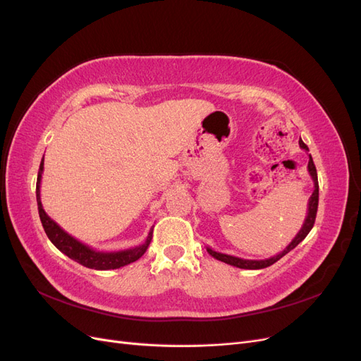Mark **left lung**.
<instances>
[{
    "instance_id": "8db88e82",
    "label": "left lung",
    "mask_w": 361,
    "mask_h": 361,
    "mask_svg": "<svg viewBox=\"0 0 361 361\" xmlns=\"http://www.w3.org/2000/svg\"><path fill=\"white\" fill-rule=\"evenodd\" d=\"M300 147L304 149L305 152H309V147L302 143V140H300ZM309 174L313 180V192L309 199L307 203V215H305V220L302 223V227L300 228V232L295 235V238L290 241V244L281 251V253L268 257V259H260V260H253V259H243V257H236V256H231V255H226V253H220V251H215L211 247H206L207 253H209L212 257H215L216 260H221L227 265H232L236 268H243V269H262V268H267L271 267L272 264H276L277 260H280L283 256L288 255L290 250H293L297 247L302 239L309 235V232L312 231V227L314 224V218H316V212H318V200H319V185H318V173H316V167L313 164L312 155H309V166H307Z\"/></svg>"
}]
</instances>
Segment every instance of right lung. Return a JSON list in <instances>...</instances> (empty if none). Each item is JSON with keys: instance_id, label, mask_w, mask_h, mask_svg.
Here are the masks:
<instances>
[{"instance_id": "add662e5", "label": "right lung", "mask_w": 361, "mask_h": 361, "mask_svg": "<svg viewBox=\"0 0 361 361\" xmlns=\"http://www.w3.org/2000/svg\"><path fill=\"white\" fill-rule=\"evenodd\" d=\"M42 173H43V158H42L40 167H39L37 183H36L37 209H39L40 221H42L43 228H45L47 236L49 238V241L61 251V253H64L72 260L78 262V264H81L82 267L92 268V269H99V271L122 268L125 265L133 264V262L138 260L146 253V250L152 241V233H154V228H150V232L143 244L133 247V248H128V250H122V251H97L89 245L82 244L81 241H78V239H75L68 232H64L56 221L51 220V216L45 212V209H43V206H42V200H40Z\"/></svg>"}]
</instances>
